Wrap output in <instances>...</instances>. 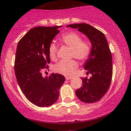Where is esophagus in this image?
<instances>
[{
    "label": "esophagus",
    "instance_id": "1",
    "mask_svg": "<svg viewBox=\"0 0 131 131\" xmlns=\"http://www.w3.org/2000/svg\"><path fill=\"white\" fill-rule=\"evenodd\" d=\"M65 78H66V79H67V80H70V79H72V77H69V76H66Z\"/></svg>",
    "mask_w": 131,
    "mask_h": 131
}]
</instances>
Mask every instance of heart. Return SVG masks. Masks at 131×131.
Instances as JSON below:
<instances>
[{
	"instance_id": "1",
	"label": "heart",
	"mask_w": 131,
	"mask_h": 131,
	"mask_svg": "<svg viewBox=\"0 0 131 131\" xmlns=\"http://www.w3.org/2000/svg\"><path fill=\"white\" fill-rule=\"evenodd\" d=\"M60 41L63 44L72 49L71 56L81 61H85L90 56L91 49L89 43L82 41V38L74 32H69L61 36ZM58 47L54 43H52L49 47V55L50 59L56 60ZM78 63L75 60L62 61L54 67L56 73L64 75H72L78 68Z\"/></svg>"
}]
</instances>
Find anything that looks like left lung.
I'll use <instances>...</instances> for the list:
<instances>
[{
	"instance_id": "left-lung-1",
	"label": "left lung",
	"mask_w": 131,
	"mask_h": 131,
	"mask_svg": "<svg viewBox=\"0 0 131 131\" xmlns=\"http://www.w3.org/2000/svg\"><path fill=\"white\" fill-rule=\"evenodd\" d=\"M67 27L78 29L87 36L91 45L90 56L83 65L91 77L82 78V86L76 90V95L85 103L97 102L106 93L112 79V56L107 39L102 32L89 24H70Z\"/></svg>"
}]
</instances>
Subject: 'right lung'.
<instances>
[{
  "mask_svg": "<svg viewBox=\"0 0 131 131\" xmlns=\"http://www.w3.org/2000/svg\"><path fill=\"white\" fill-rule=\"evenodd\" d=\"M61 27L32 28L19 41L16 47V80L27 99L38 107H48L55 103L65 81L64 76L59 73H53L45 77L41 73L50 63L49 47Z\"/></svg>",
  "mask_w": 131,
  "mask_h": 131,
  "instance_id": "obj_1",
  "label": "right lung"
}]
</instances>
